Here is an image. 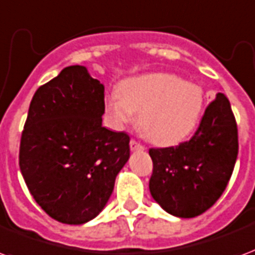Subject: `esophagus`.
<instances>
[{"mask_svg": "<svg viewBox=\"0 0 255 255\" xmlns=\"http://www.w3.org/2000/svg\"><path fill=\"white\" fill-rule=\"evenodd\" d=\"M130 149L131 150H143L145 146H143L142 143L137 142L135 139H130Z\"/></svg>", "mask_w": 255, "mask_h": 255, "instance_id": "esophagus-1", "label": "esophagus"}]
</instances>
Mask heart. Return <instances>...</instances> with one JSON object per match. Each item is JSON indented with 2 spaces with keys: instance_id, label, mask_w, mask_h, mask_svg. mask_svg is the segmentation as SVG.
Returning a JSON list of instances; mask_svg holds the SVG:
<instances>
[{
  "instance_id": "b5f03b06",
  "label": "heart",
  "mask_w": 255,
  "mask_h": 255,
  "mask_svg": "<svg viewBox=\"0 0 255 255\" xmlns=\"http://www.w3.org/2000/svg\"><path fill=\"white\" fill-rule=\"evenodd\" d=\"M204 105L203 90L171 74L130 78L106 98L105 109L116 128L137 117L139 133L157 145L184 139L196 128Z\"/></svg>"
}]
</instances>
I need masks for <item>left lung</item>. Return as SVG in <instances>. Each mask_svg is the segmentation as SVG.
<instances>
[{
	"label": "left lung",
	"mask_w": 255,
	"mask_h": 255,
	"mask_svg": "<svg viewBox=\"0 0 255 255\" xmlns=\"http://www.w3.org/2000/svg\"><path fill=\"white\" fill-rule=\"evenodd\" d=\"M149 189L166 212L195 218L226 189L238 156V128L229 99L218 93L192 138L177 146L152 148Z\"/></svg>",
	"instance_id": "1"
}]
</instances>
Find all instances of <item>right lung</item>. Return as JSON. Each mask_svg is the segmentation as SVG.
Returning a JSON list of instances; mask_svg holds the SVG:
<instances>
[{"mask_svg":"<svg viewBox=\"0 0 255 255\" xmlns=\"http://www.w3.org/2000/svg\"><path fill=\"white\" fill-rule=\"evenodd\" d=\"M105 87L83 66L40 86L20 142V169L36 203L52 219L83 225L106 206L129 160V134L102 126Z\"/></svg>","mask_w":255,"mask_h":255,"instance_id":"1","label":"right lung"}]
</instances>
